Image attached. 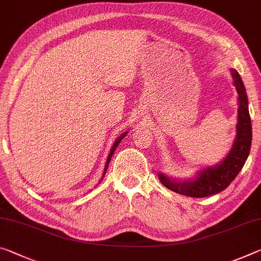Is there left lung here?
<instances>
[{
    "label": "left lung",
    "mask_w": 261,
    "mask_h": 261,
    "mask_svg": "<svg viewBox=\"0 0 261 261\" xmlns=\"http://www.w3.org/2000/svg\"><path fill=\"white\" fill-rule=\"evenodd\" d=\"M231 74H232L233 84L239 96L237 137H236L233 146L220 165L198 172L197 177L193 181L188 180L184 182H175L160 174V182L173 192L189 197H206L221 193L238 175L249 156L252 143L249 101H247L245 86L243 84L239 73L236 69H231Z\"/></svg>",
    "instance_id": "left-lung-1"
}]
</instances>
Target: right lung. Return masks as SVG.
I'll list each match as a JSON object with an SVG mask.
<instances>
[{
    "label": "right lung",
    "mask_w": 261,
    "mask_h": 261,
    "mask_svg": "<svg viewBox=\"0 0 261 261\" xmlns=\"http://www.w3.org/2000/svg\"><path fill=\"white\" fill-rule=\"evenodd\" d=\"M125 135H126V132H124V134L121 136V137L119 138H117V140H116L115 142V144H114V146H113V148H111V151H110V153H109V155H108V159H107V164H106V168H105V173L107 172V169H108V165H109V163H110V159H111V156H113V154H114V151L116 150V147H117V145L119 143H121V140L125 137ZM103 176H105V174H103Z\"/></svg>",
    "instance_id": "obj_1"
}]
</instances>
